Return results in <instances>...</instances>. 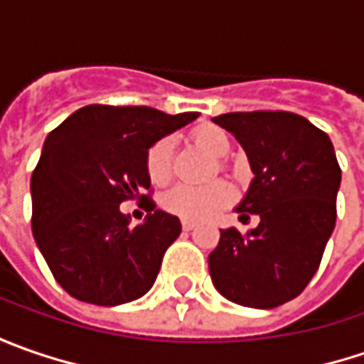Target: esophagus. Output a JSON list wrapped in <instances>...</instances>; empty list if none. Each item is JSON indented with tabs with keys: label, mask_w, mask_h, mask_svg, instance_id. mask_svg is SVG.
Returning a JSON list of instances; mask_svg holds the SVG:
<instances>
[{
	"label": "esophagus",
	"mask_w": 364,
	"mask_h": 364,
	"mask_svg": "<svg viewBox=\"0 0 364 364\" xmlns=\"http://www.w3.org/2000/svg\"><path fill=\"white\" fill-rule=\"evenodd\" d=\"M182 229L184 231H192V229H196V223L194 220H182Z\"/></svg>",
	"instance_id": "esophagus-1"
}]
</instances>
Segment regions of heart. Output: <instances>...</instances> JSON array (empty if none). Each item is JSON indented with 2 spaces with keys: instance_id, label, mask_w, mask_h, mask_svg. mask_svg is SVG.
I'll return each instance as SVG.
<instances>
[{
  "instance_id": "obj_1",
  "label": "heart",
  "mask_w": 364,
  "mask_h": 364,
  "mask_svg": "<svg viewBox=\"0 0 364 364\" xmlns=\"http://www.w3.org/2000/svg\"><path fill=\"white\" fill-rule=\"evenodd\" d=\"M194 139L215 158H225L231 149V139L225 129L217 125H203L194 132ZM172 160L174 144L170 137L158 139L147 151V174L151 182L166 184L172 178ZM232 190L227 182L217 180L204 186L178 184L164 196V206L180 218L186 220H204L213 217L225 204L231 203Z\"/></svg>"
}]
</instances>
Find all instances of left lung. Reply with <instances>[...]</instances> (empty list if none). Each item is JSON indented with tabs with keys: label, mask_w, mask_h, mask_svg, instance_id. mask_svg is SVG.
Masks as SVG:
<instances>
[{
	"label": "left lung",
	"mask_w": 364,
	"mask_h": 364,
	"mask_svg": "<svg viewBox=\"0 0 364 364\" xmlns=\"http://www.w3.org/2000/svg\"><path fill=\"white\" fill-rule=\"evenodd\" d=\"M215 123L243 146L253 172L235 208L259 225L220 229L208 255L213 284L247 308H277L300 296L318 272L336 225L341 166L326 133L287 111L225 113Z\"/></svg>",
	"instance_id": "8db88e82"
}]
</instances>
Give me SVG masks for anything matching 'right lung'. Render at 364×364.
<instances>
[{"label": "right lung", "mask_w": 364, "mask_h": 364, "mask_svg": "<svg viewBox=\"0 0 364 364\" xmlns=\"http://www.w3.org/2000/svg\"><path fill=\"white\" fill-rule=\"evenodd\" d=\"M198 117L151 107L87 105L48 133L36 166L32 232L56 282L80 301L119 306L147 294L182 225L144 192L147 151ZM144 198L141 225L119 204Z\"/></svg>", "instance_id": "right-lung-1"}]
</instances>
